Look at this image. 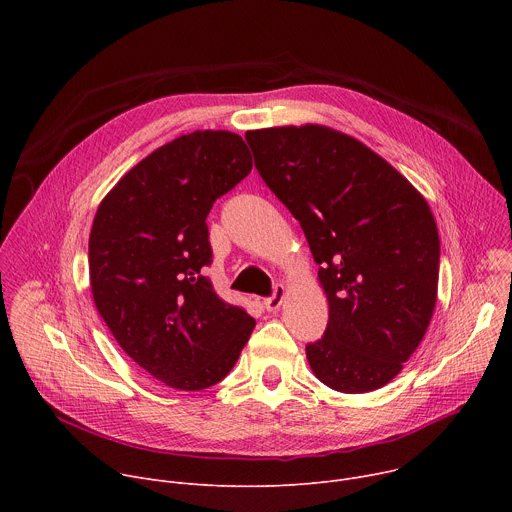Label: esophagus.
I'll return each instance as SVG.
<instances>
[{"instance_id":"obj_1","label":"esophagus","mask_w":512,"mask_h":512,"mask_svg":"<svg viewBox=\"0 0 512 512\" xmlns=\"http://www.w3.org/2000/svg\"><path fill=\"white\" fill-rule=\"evenodd\" d=\"M283 285L281 283H275L273 285V294L269 296V298H265V302H263V306L269 310V312H275V310H279V306H281V302H283Z\"/></svg>"}]
</instances>
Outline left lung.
<instances>
[{"mask_svg": "<svg viewBox=\"0 0 512 512\" xmlns=\"http://www.w3.org/2000/svg\"><path fill=\"white\" fill-rule=\"evenodd\" d=\"M255 168L308 239L330 316L314 375L369 393L399 375L437 296L440 237L425 198L358 139L322 125L247 131Z\"/></svg>", "mask_w": 512, "mask_h": 512, "instance_id": "obj_1", "label": "left lung"}]
</instances>
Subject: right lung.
Listing matches in <instances>:
<instances>
[{
  "mask_svg": "<svg viewBox=\"0 0 512 512\" xmlns=\"http://www.w3.org/2000/svg\"><path fill=\"white\" fill-rule=\"evenodd\" d=\"M251 168L237 133L194 131L141 160L97 208L95 306L127 356L172 389L223 381L255 328L202 275L212 263L206 216Z\"/></svg>",
  "mask_w": 512,
  "mask_h": 512,
  "instance_id": "add662e5",
  "label": "right lung"
}]
</instances>
